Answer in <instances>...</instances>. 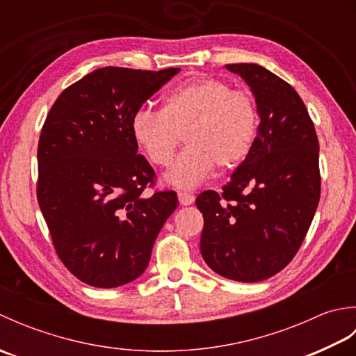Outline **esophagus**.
Here are the masks:
<instances>
[{"mask_svg":"<svg viewBox=\"0 0 356 356\" xmlns=\"http://www.w3.org/2000/svg\"><path fill=\"white\" fill-rule=\"evenodd\" d=\"M177 197H179L180 205H184V207L191 205V203L194 202V195L190 194V193H182V191H180V193L177 194Z\"/></svg>","mask_w":356,"mask_h":356,"instance_id":"34e87169","label":"esophagus"}]
</instances>
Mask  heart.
I'll use <instances>...</instances> for the list:
<instances>
[{
	"label": "heart",
	"instance_id": "heart-1",
	"mask_svg": "<svg viewBox=\"0 0 356 356\" xmlns=\"http://www.w3.org/2000/svg\"><path fill=\"white\" fill-rule=\"evenodd\" d=\"M257 131L254 96L216 78L172 88L162 110L139 108L131 120L136 143L157 166L171 162L184 134L188 147L165 172V182L180 190L205 182L216 165L220 170L240 165L251 153Z\"/></svg>",
	"mask_w": 356,
	"mask_h": 356
}]
</instances>
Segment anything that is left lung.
<instances>
[{
	"mask_svg": "<svg viewBox=\"0 0 356 356\" xmlns=\"http://www.w3.org/2000/svg\"><path fill=\"white\" fill-rule=\"evenodd\" d=\"M251 87L260 125L251 153L222 193L203 191L200 252L208 266L243 283L266 280L298 252L320 202L318 138L305 102L257 64H228Z\"/></svg>",
	"mask_w": 356,
	"mask_h": 356,
	"instance_id": "left-lung-1",
	"label": "left lung"
}]
</instances>
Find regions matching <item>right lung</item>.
I'll return each mask as SVG.
<instances>
[{
    "label": "right lung",
    "mask_w": 356,
    "mask_h": 356,
    "mask_svg": "<svg viewBox=\"0 0 356 356\" xmlns=\"http://www.w3.org/2000/svg\"><path fill=\"white\" fill-rule=\"evenodd\" d=\"M180 69L104 67L67 87L38 143L36 195L64 266L90 286L118 287L142 275L177 194L156 191L154 170L131 133L142 104Z\"/></svg>",
    "instance_id": "1"
}]
</instances>
